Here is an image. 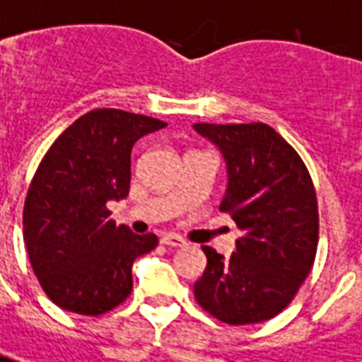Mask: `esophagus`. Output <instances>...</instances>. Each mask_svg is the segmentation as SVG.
I'll use <instances>...</instances> for the list:
<instances>
[{
  "instance_id": "1",
  "label": "esophagus",
  "mask_w": 362,
  "mask_h": 362,
  "mask_svg": "<svg viewBox=\"0 0 362 362\" xmlns=\"http://www.w3.org/2000/svg\"><path fill=\"white\" fill-rule=\"evenodd\" d=\"M160 242L164 243V245H168V247H182V245L186 243L180 235H176V233H164Z\"/></svg>"
}]
</instances>
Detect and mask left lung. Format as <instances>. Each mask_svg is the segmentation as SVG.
Instances as JSON below:
<instances>
[{
    "instance_id": "8db88e82",
    "label": "left lung",
    "mask_w": 362,
    "mask_h": 362,
    "mask_svg": "<svg viewBox=\"0 0 362 362\" xmlns=\"http://www.w3.org/2000/svg\"><path fill=\"white\" fill-rule=\"evenodd\" d=\"M194 130L222 152L228 186L220 210L242 230L230 257L202 245L208 265L194 284L196 301L228 325L262 323L291 303L315 262L313 182L299 154L264 122H198Z\"/></svg>"
}]
</instances>
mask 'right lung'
<instances>
[{
    "label": "right lung",
    "instance_id": "add662e5",
    "mask_svg": "<svg viewBox=\"0 0 362 362\" xmlns=\"http://www.w3.org/2000/svg\"><path fill=\"white\" fill-rule=\"evenodd\" d=\"M166 122L117 109L83 115L47 150L23 208V240L47 297L78 315H103L132 291V264L158 245L110 220L129 196L134 142Z\"/></svg>",
    "mask_w": 362,
    "mask_h": 362
}]
</instances>
